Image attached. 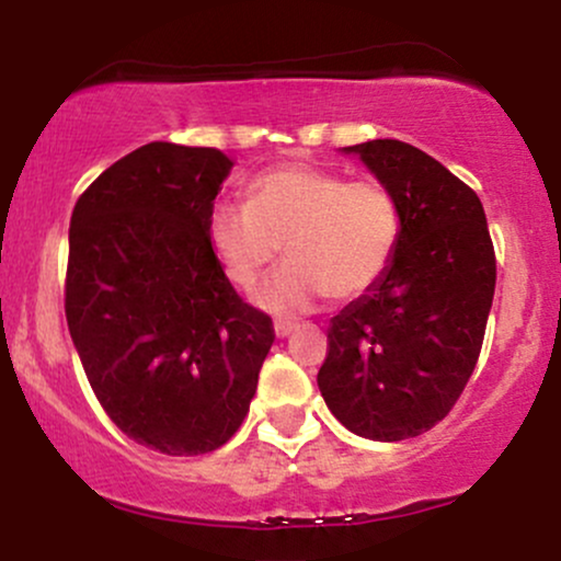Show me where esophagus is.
Here are the masks:
<instances>
[{"mask_svg": "<svg viewBox=\"0 0 561 561\" xmlns=\"http://www.w3.org/2000/svg\"><path fill=\"white\" fill-rule=\"evenodd\" d=\"M293 332H295L293 321H276V324H274V334H276V337H279V340L289 337V334H293Z\"/></svg>", "mask_w": 561, "mask_h": 561, "instance_id": "obj_1", "label": "esophagus"}]
</instances>
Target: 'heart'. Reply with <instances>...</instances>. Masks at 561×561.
Segmentation results:
<instances>
[{
    "instance_id": "obj_1",
    "label": "heart",
    "mask_w": 561,
    "mask_h": 561,
    "mask_svg": "<svg viewBox=\"0 0 561 561\" xmlns=\"http://www.w3.org/2000/svg\"><path fill=\"white\" fill-rule=\"evenodd\" d=\"M208 240L224 274L253 289L279 259L289 263L255 295L274 317L311 311L327 295L351 300L369 293L396 259L401 208L382 182H347L306 163L276 165L248 186V205L218 203Z\"/></svg>"
}]
</instances>
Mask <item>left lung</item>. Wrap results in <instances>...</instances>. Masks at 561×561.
I'll list each match as a JSON object with an SVG mask.
<instances>
[{"mask_svg":"<svg viewBox=\"0 0 561 561\" xmlns=\"http://www.w3.org/2000/svg\"><path fill=\"white\" fill-rule=\"evenodd\" d=\"M396 195L401 240L382 279L330 321L319 369L327 405L351 433L405 440L435 427L478 364L495 289L480 197L398 139L343 147Z\"/></svg>","mask_w":561,"mask_h":561,"instance_id":"left-lung-1","label":"left lung"}]
</instances>
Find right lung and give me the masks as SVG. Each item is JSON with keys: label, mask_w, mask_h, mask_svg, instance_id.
Masks as SVG:
<instances>
[{"label": "right lung", "mask_w": 561, "mask_h": 561, "mask_svg": "<svg viewBox=\"0 0 561 561\" xmlns=\"http://www.w3.org/2000/svg\"><path fill=\"white\" fill-rule=\"evenodd\" d=\"M234 160L150 141L76 203L66 319L96 401L118 430L169 456L221 448L240 430L274 343L208 240Z\"/></svg>", "instance_id": "obj_1"}]
</instances>
